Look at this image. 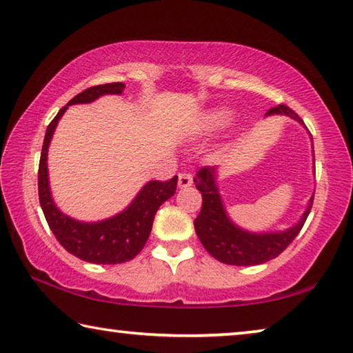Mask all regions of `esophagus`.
Returning a JSON list of instances; mask_svg holds the SVG:
<instances>
[{
  "label": "esophagus",
  "instance_id": "esophagus-1",
  "mask_svg": "<svg viewBox=\"0 0 353 353\" xmlns=\"http://www.w3.org/2000/svg\"><path fill=\"white\" fill-rule=\"evenodd\" d=\"M193 183V176L190 172H181L179 174V188H188Z\"/></svg>",
  "mask_w": 353,
  "mask_h": 353
}]
</instances>
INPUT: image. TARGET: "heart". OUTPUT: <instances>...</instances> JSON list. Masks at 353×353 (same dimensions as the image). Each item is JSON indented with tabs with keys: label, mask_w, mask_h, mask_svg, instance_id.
Instances as JSON below:
<instances>
[{
	"label": "heart",
	"mask_w": 353,
	"mask_h": 353,
	"mask_svg": "<svg viewBox=\"0 0 353 353\" xmlns=\"http://www.w3.org/2000/svg\"><path fill=\"white\" fill-rule=\"evenodd\" d=\"M234 119V112L229 109H224V107H219V109H213L207 112L201 119V132L202 134H212L216 132V130L225 129Z\"/></svg>",
	"instance_id": "obj_1"
}]
</instances>
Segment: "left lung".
Segmentation results:
<instances>
[{
	"mask_svg": "<svg viewBox=\"0 0 353 353\" xmlns=\"http://www.w3.org/2000/svg\"><path fill=\"white\" fill-rule=\"evenodd\" d=\"M268 115H286L303 124L301 117L285 104L272 107L271 110H268L266 117ZM216 172V166H204L193 179L196 188L202 194L201 213L194 219V229L202 246L205 248L213 259L225 263V265L254 266L276 259L277 255L282 254L290 246L291 241L299 235V232L305 224L310 210H312L314 193L308 202L307 210L303 212L297 224L282 232L254 234V232H248L238 227L229 218L218 191Z\"/></svg>",
	"mask_w": 353,
	"mask_h": 353,
	"instance_id": "8db88e82",
	"label": "left lung"
}]
</instances>
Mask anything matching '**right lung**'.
<instances>
[{"mask_svg": "<svg viewBox=\"0 0 353 353\" xmlns=\"http://www.w3.org/2000/svg\"><path fill=\"white\" fill-rule=\"evenodd\" d=\"M124 88L126 85L123 82H113L94 85L76 94L67 105L59 110L48 126L39 163V199L51 232L65 250H68L77 259L97 263V265H118L139 255L151 235L154 216L159 207L171 196H174L177 187V176L166 182H148L126 210L98 223H82V221L70 218L68 214H63L59 210L52 201L46 160L48 148H50L59 119L62 118L68 105L93 103L103 94H121Z\"/></svg>", "mask_w": 353, "mask_h": 353, "instance_id": "right-lung-1", "label": "right lung"}]
</instances>
